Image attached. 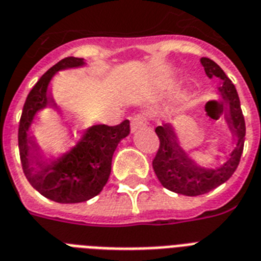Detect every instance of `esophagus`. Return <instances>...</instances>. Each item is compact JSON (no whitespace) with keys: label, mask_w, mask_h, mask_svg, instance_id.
Masks as SVG:
<instances>
[{"label":"esophagus","mask_w":261,"mask_h":261,"mask_svg":"<svg viewBox=\"0 0 261 261\" xmlns=\"http://www.w3.org/2000/svg\"><path fill=\"white\" fill-rule=\"evenodd\" d=\"M146 124H147V118L145 116V115L137 114L131 118V130L133 131L138 130V128L146 126Z\"/></svg>","instance_id":"34e87169"}]
</instances>
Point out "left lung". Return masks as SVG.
I'll return each mask as SVG.
<instances>
[{
    "mask_svg": "<svg viewBox=\"0 0 261 261\" xmlns=\"http://www.w3.org/2000/svg\"><path fill=\"white\" fill-rule=\"evenodd\" d=\"M200 62L210 79H221L218 90L226 104V119L234 135L236 145L222 165L204 168L195 164L178 146L172 126L163 124L155 128V134L159 135L160 139V147L153 160V169L160 182L167 190L187 196L207 194L227 181L239 167L245 141V120L236 87L214 61L204 57L200 59Z\"/></svg>",
    "mask_w": 261,
    "mask_h": 261,
    "instance_id": "8db88e82",
    "label": "left lung"
}]
</instances>
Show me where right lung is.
<instances>
[{"label":"right lung","instance_id":"obj_1","mask_svg":"<svg viewBox=\"0 0 261 261\" xmlns=\"http://www.w3.org/2000/svg\"><path fill=\"white\" fill-rule=\"evenodd\" d=\"M84 65L83 58L67 57L48 69L27 96L18 124V150L25 177L43 196L58 203L87 202L98 195L108 181L112 155L130 134V122L116 126L96 124L75 139L70 150L57 159L39 161L36 143L30 135L35 115L46 107H57L48 85L57 71Z\"/></svg>","mask_w":261,"mask_h":261}]
</instances>
